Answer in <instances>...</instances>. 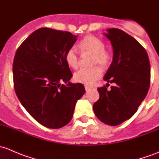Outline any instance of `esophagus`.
Listing matches in <instances>:
<instances>
[{
	"label": "esophagus",
	"mask_w": 159,
	"mask_h": 159,
	"mask_svg": "<svg viewBox=\"0 0 159 159\" xmlns=\"http://www.w3.org/2000/svg\"><path fill=\"white\" fill-rule=\"evenodd\" d=\"M85 89H86V92H88L89 90V89H90V87H89V86H85Z\"/></svg>",
	"instance_id": "34e87169"
}]
</instances>
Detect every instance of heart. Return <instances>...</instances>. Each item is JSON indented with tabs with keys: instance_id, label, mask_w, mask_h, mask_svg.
Returning <instances> with one entry per match:
<instances>
[{
	"instance_id": "b5f03b06",
	"label": "heart",
	"mask_w": 159,
	"mask_h": 159,
	"mask_svg": "<svg viewBox=\"0 0 159 159\" xmlns=\"http://www.w3.org/2000/svg\"><path fill=\"white\" fill-rule=\"evenodd\" d=\"M105 43L101 39L89 35L81 40L79 47L82 53L93 54L92 66L99 65L102 67H106L111 61V55L105 50ZM65 60L69 66L76 69L79 66V57L74 47H71L65 54ZM102 71L99 66H94L90 69H83L76 72L73 75L74 80L77 83H83L86 86H92L98 80L100 79Z\"/></svg>"
}]
</instances>
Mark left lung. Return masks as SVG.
I'll return each instance as SVG.
<instances>
[{"instance_id": "8db88e82", "label": "left lung", "mask_w": 159, "mask_h": 159, "mask_svg": "<svg viewBox=\"0 0 159 159\" xmlns=\"http://www.w3.org/2000/svg\"><path fill=\"white\" fill-rule=\"evenodd\" d=\"M113 49V58L103 80L115 83L107 90L98 88L99 99L93 105L96 117L109 125H118L138 110L150 86V63L142 46L119 29L104 33ZM109 83L106 84V86Z\"/></svg>"}]
</instances>
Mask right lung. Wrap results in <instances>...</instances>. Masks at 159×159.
Here are the masks:
<instances>
[{
  "label": "right lung",
  "mask_w": 159,
  "mask_h": 159,
  "mask_svg": "<svg viewBox=\"0 0 159 159\" xmlns=\"http://www.w3.org/2000/svg\"><path fill=\"white\" fill-rule=\"evenodd\" d=\"M66 31L40 28L21 43L13 63L16 94L30 115L43 126L60 129L73 117L75 106L85 93L73 76L65 54L76 41Z\"/></svg>",
  "instance_id": "1"
}]
</instances>
